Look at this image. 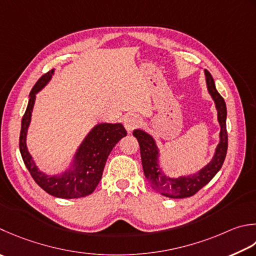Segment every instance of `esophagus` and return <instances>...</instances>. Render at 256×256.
I'll return each instance as SVG.
<instances>
[{"label": "esophagus", "mask_w": 256, "mask_h": 256, "mask_svg": "<svg viewBox=\"0 0 256 256\" xmlns=\"http://www.w3.org/2000/svg\"><path fill=\"white\" fill-rule=\"evenodd\" d=\"M140 124H141V118L138 115H128L124 118V126L128 132H132Z\"/></svg>", "instance_id": "obj_1"}]
</instances>
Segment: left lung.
I'll list each match as a JSON object with an SVG mask.
<instances>
[{"mask_svg": "<svg viewBox=\"0 0 256 256\" xmlns=\"http://www.w3.org/2000/svg\"><path fill=\"white\" fill-rule=\"evenodd\" d=\"M208 90L213 98L218 110V120L221 125L220 132V143L215 151L214 158L201 171L188 176H181L178 178H168L161 172L158 166V150L151 135L145 133L142 130H135L133 135L136 138L141 150V158L145 178L151 185V188L166 198H190L198 193L215 176L224 163L228 152V131H226V105L224 98L216 91L214 80L211 73L205 70Z\"/></svg>", "mask_w": 256, "mask_h": 256, "instance_id": "obj_1", "label": "left lung"}]
</instances>
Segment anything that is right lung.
I'll use <instances>...</instances> for the list:
<instances>
[{
	"label": "right lung",
	"mask_w": 256,
	"mask_h": 256,
	"mask_svg": "<svg viewBox=\"0 0 256 256\" xmlns=\"http://www.w3.org/2000/svg\"><path fill=\"white\" fill-rule=\"evenodd\" d=\"M54 70L42 75L30 93L28 104L22 118L20 133V152L30 174L40 188L55 198H78L91 194L101 181L103 170L110 153L120 140L126 136V130L121 123H101L88 134L75 154L72 168L61 175L50 176L38 171L26 148V133L31 121L35 94L51 80Z\"/></svg>",
	"instance_id": "add662e5"
}]
</instances>
